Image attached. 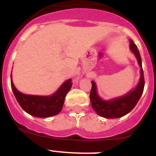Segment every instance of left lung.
Masks as SVG:
<instances>
[{
	"instance_id": "left-lung-1",
	"label": "left lung",
	"mask_w": 156,
	"mask_h": 156,
	"mask_svg": "<svg viewBox=\"0 0 156 156\" xmlns=\"http://www.w3.org/2000/svg\"><path fill=\"white\" fill-rule=\"evenodd\" d=\"M129 49L133 53L140 66V78L137 86L129 90L126 94L119 97L105 100L99 96L97 85L94 80L91 81L92 88L90 94L92 108L98 115L107 119H116L124 116L131 111L138 102L142 95L144 87V73L142 69V62L140 53L133 41L129 40Z\"/></svg>"
}]
</instances>
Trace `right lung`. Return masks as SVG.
Returning a JSON list of instances; mask_svg holds the SVG:
<instances>
[{
	"label": "right lung",
	"mask_w": 156,
	"mask_h": 156,
	"mask_svg": "<svg viewBox=\"0 0 156 156\" xmlns=\"http://www.w3.org/2000/svg\"><path fill=\"white\" fill-rule=\"evenodd\" d=\"M72 80L65 81L55 93L51 95L26 94L14 85L11 74V85L14 95L19 105L26 112L38 118H47L56 115L62 111L65 98L72 87Z\"/></svg>",
	"instance_id": "add662e5"
}]
</instances>
